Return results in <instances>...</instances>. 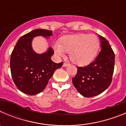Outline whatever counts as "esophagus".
Wrapping results in <instances>:
<instances>
[{"label": "esophagus", "instance_id": "obj_1", "mask_svg": "<svg viewBox=\"0 0 126 126\" xmlns=\"http://www.w3.org/2000/svg\"><path fill=\"white\" fill-rule=\"evenodd\" d=\"M70 64L69 63V62H64V67H67V66H68V65H69Z\"/></svg>", "mask_w": 126, "mask_h": 126}]
</instances>
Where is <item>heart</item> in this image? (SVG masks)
I'll return each mask as SVG.
<instances>
[{
	"label": "heart",
	"instance_id": "b5f03b06",
	"mask_svg": "<svg viewBox=\"0 0 126 126\" xmlns=\"http://www.w3.org/2000/svg\"><path fill=\"white\" fill-rule=\"evenodd\" d=\"M100 42L94 34H78L62 38L56 43L53 49L59 56L70 53V59L74 63L85 65L92 62L98 50Z\"/></svg>",
	"mask_w": 126,
	"mask_h": 126
}]
</instances>
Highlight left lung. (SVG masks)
Masks as SVG:
<instances>
[{
    "label": "left lung",
    "instance_id": "8db88e82",
    "mask_svg": "<svg viewBox=\"0 0 126 126\" xmlns=\"http://www.w3.org/2000/svg\"><path fill=\"white\" fill-rule=\"evenodd\" d=\"M102 49L92 62L84 67H78L72 79L74 87L85 97L100 94L110 85L114 71L115 54L107 39L99 35Z\"/></svg>",
    "mask_w": 126,
    "mask_h": 126
}]
</instances>
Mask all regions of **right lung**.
<instances>
[{"label": "right lung", "instance_id": "right-lung-1", "mask_svg": "<svg viewBox=\"0 0 126 126\" xmlns=\"http://www.w3.org/2000/svg\"><path fill=\"white\" fill-rule=\"evenodd\" d=\"M52 34L50 30H33L19 39L12 52L11 76L18 90L25 94L34 95L43 92L55 70L63 65L62 62L55 63L52 61V48L42 54H38L32 49V41L34 36L49 37Z\"/></svg>", "mask_w": 126, "mask_h": 126}]
</instances>
